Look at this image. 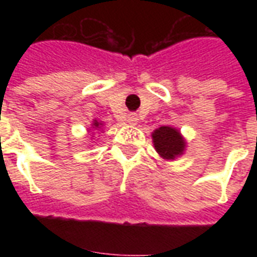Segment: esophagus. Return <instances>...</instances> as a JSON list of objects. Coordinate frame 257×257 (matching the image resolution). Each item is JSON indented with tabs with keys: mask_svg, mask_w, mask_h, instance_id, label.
<instances>
[{
	"mask_svg": "<svg viewBox=\"0 0 257 257\" xmlns=\"http://www.w3.org/2000/svg\"><path fill=\"white\" fill-rule=\"evenodd\" d=\"M137 120H139V118H137L136 114H129L128 116V122L131 125H136Z\"/></svg>",
	"mask_w": 257,
	"mask_h": 257,
	"instance_id": "esophagus-1",
	"label": "esophagus"
}]
</instances>
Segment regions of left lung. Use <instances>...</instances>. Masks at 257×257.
<instances>
[{
    "label": "left lung",
    "mask_w": 257,
    "mask_h": 257,
    "mask_svg": "<svg viewBox=\"0 0 257 257\" xmlns=\"http://www.w3.org/2000/svg\"><path fill=\"white\" fill-rule=\"evenodd\" d=\"M153 145L160 157L165 160H175L185 151V140L181 133L173 126H160L152 133Z\"/></svg>",
    "instance_id": "left-lung-1"
}]
</instances>
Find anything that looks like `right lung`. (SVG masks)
<instances>
[{
	"label": "right lung",
	"mask_w": 257,
	"mask_h": 257,
	"mask_svg": "<svg viewBox=\"0 0 257 257\" xmlns=\"http://www.w3.org/2000/svg\"><path fill=\"white\" fill-rule=\"evenodd\" d=\"M101 126H102V122H98V121H97V120L93 121L92 128H94V129H100Z\"/></svg>",
	"instance_id": "1"
}]
</instances>
